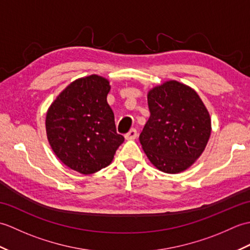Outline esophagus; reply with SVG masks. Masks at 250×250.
<instances>
[{
    "instance_id": "1",
    "label": "esophagus",
    "mask_w": 250,
    "mask_h": 250,
    "mask_svg": "<svg viewBox=\"0 0 250 250\" xmlns=\"http://www.w3.org/2000/svg\"><path fill=\"white\" fill-rule=\"evenodd\" d=\"M137 137V131L135 129H131L128 133L125 135V140H135Z\"/></svg>"
}]
</instances>
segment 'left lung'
<instances>
[{
    "instance_id": "left-lung-1",
    "label": "left lung",
    "mask_w": 250,
    "mask_h": 250,
    "mask_svg": "<svg viewBox=\"0 0 250 250\" xmlns=\"http://www.w3.org/2000/svg\"><path fill=\"white\" fill-rule=\"evenodd\" d=\"M150 117L140 134L147 158L159 171L177 174L203 153L211 133L208 110L194 89L167 81L147 93Z\"/></svg>"
}]
</instances>
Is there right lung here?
I'll return each mask as SVG.
<instances>
[{
  "instance_id": "add662e5",
  "label": "right lung",
  "mask_w": 250,
  "mask_h": 250,
  "mask_svg": "<svg viewBox=\"0 0 250 250\" xmlns=\"http://www.w3.org/2000/svg\"><path fill=\"white\" fill-rule=\"evenodd\" d=\"M109 81L100 75L78 78L62 90L46 113V134L59 160L81 174L111 163L125 137L117 134L107 103Z\"/></svg>"
}]
</instances>
